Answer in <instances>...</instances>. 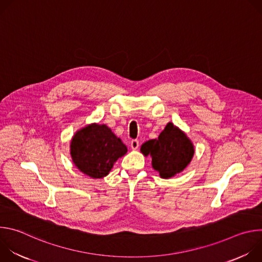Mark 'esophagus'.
<instances>
[{
    "instance_id": "1",
    "label": "esophagus",
    "mask_w": 262,
    "mask_h": 262,
    "mask_svg": "<svg viewBox=\"0 0 262 262\" xmlns=\"http://www.w3.org/2000/svg\"><path fill=\"white\" fill-rule=\"evenodd\" d=\"M139 145H140V143H139V141L138 140H132L130 141V147H132V149H138L139 148Z\"/></svg>"
}]
</instances>
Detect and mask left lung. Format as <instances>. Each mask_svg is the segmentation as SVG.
Wrapping results in <instances>:
<instances>
[{
	"mask_svg": "<svg viewBox=\"0 0 262 262\" xmlns=\"http://www.w3.org/2000/svg\"><path fill=\"white\" fill-rule=\"evenodd\" d=\"M143 155H150L152 167L161 177L168 178L181 172L194 156L190 139L172 123H168L157 140H150L141 147Z\"/></svg>",
	"mask_w": 262,
	"mask_h": 262,
	"instance_id": "8db88e82",
	"label": "left lung"
}]
</instances>
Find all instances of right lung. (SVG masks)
Segmentation results:
<instances>
[{
    "label": "right lung",
    "mask_w": 262,
    "mask_h": 262,
    "mask_svg": "<svg viewBox=\"0 0 262 262\" xmlns=\"http://www.w3.org/2000/svg\"><path fill=\"white\" fill-rule=\"evenodd\" d=\"M126 151L122 141L104 124H91L79 130L70 145L74 165L92 178L106 176L114 163Z\"/></svg>",
    "instance_id": "obj_1"
}]
</instances>
